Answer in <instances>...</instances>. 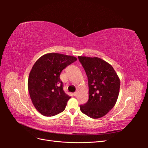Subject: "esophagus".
I'll use <instances>...</instances> for the list:
<instances>
[{
	"mask_svg": "<svg viewBox=\"0 0 148 148\" xmlns=\"http://www.w3.org/2000/svg\"><path fill=\"white\" fill-rule=\"evenodd\" d=\"M78 91H76L73 93V96H78Z\"/></svg>",
	"mask_w": 148,
	"mask_h": 148,
	"instance_id": "esophagus-1",
	"label": "esophagus"
}]
</instances>
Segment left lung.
I'll return each instance as SVG.
<instances>
[{
  "instance_id": "obj_1",
  "label": "left lung",
  "mask_w": 148,
  "mask_h": 148,
  "mask_svg": "<svg viewBox=\"0 0 148 148\" xmlns=\"http://www.w3.org/2000/svg\"><path fill=\"white\" fill-rule=\"evenodd\" d=\"M88 80L89 99L80 110L92 119L104 117L117 101L120 81L110 64L96 57L79 56Z\"/></svg>"
}]
</instances>
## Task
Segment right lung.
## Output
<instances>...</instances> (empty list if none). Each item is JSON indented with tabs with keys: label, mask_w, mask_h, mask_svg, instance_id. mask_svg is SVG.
Returning a JSON list of instances; mask_svg holds the SVG:
<instances>
[{
	"label": "right lung",
	"mask_w": 148,
	"mask_h": 148,
	"mask_svg": "<svg viewBox=\"0 0 148 148\" xmlns=\"http://www.w3.org/2000/svg\"><path fill=\"white\" fill-rule=\"evenodd\" d=\"M77 60L74 56L52 52L35 62L29 75L28 88L31 101L42 115L51 117L65 110L70 97L63 90L60 75Z\"/></svg>",
	"instance_id": "add662e5"
}]
</instances>
